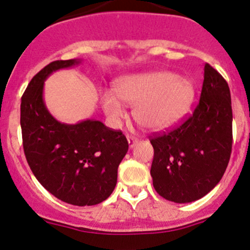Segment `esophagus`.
<instances>
[{"label": "esophagus", "mask_w": 250, "mask_h": 250, "mask_svg": "<svg viewBox=\"0 0 250 250\" xmlns=\"http://www.w3.org/2000/svg\"><path fill=\"white\" fill-rule=\"evenodd\" d=\"M137 142H139V140L136 139V137H133V136H128V143H129V148H134L135 146L137 145Z\"/></svg>", "instance_id": "34e87169"}]
</instances>
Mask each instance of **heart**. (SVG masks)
<instances>
[{
	"instance_id": "heart-1",
	"label": "heart",
	"mask_w": 250,
	"mask_h": 250,
	"mask_svg": "<svg viewBox=\"0 0 250 250\" xmlns=\"http://www.w3.org/2000/svg\"><path fill=\"white\" fill-rule=\"evenodd\" d=\"M195 96L194 83L169 71H147L120 77L113 91H103L102 108L109 119L125 115L123 103L134 105L136 122L149 130H163L187 114Z\"/></svg>"
}]
</instances>
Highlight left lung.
<instances>
[{"mask_svg":"<svg viewBox=\"0 0 250 250\" xmlns=\"http://www.w3.org/2000/svg\"><path fill=\"white\" fill-rule=\"evenodd\" d=\"M150 142V175L163 199L193 202L220 182L230 159L233 111L228 83L210 64H205L200 102L193 115Z\"/></svg>","mask_w":250,"mask_h":250,"instance_id":"left-lung-1","label":"left lung"}]
</instances>
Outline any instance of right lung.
I'll use <instances>...</instances> for the list:
<instances>
[{
  "label": "right lung",
  "instance_id": "add662e5",
  "mask_svg": "<svg viewBox=\"0 0 250 250\" xmlns=\"http://www.w3.org/2000/svg\"><path fill=\"white\" fill-rule=\"evenodd\" d=\"M81 61H54L31 79L21 99V129L25 159L37 181L59 200L83 207L99 205L113 193L128 142L121 131L101 121L68 125L48 110L45 80Z\"/></svg>",
  "mask_w": 250,
  "mask_h": 250
}]
</instances>
